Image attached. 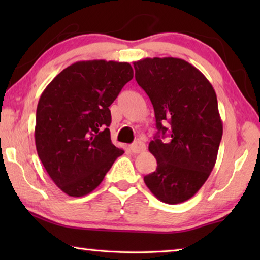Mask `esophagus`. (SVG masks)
<instances>
[{
	"label": "esophagus",
	"mask_w": 260,
	"mask_h": 260,
	"mask_svg": "<svg viewBox=\"0 0 260 260\" xmlns=\"http://www.w3.org/2000/svg\"><path fill=\"white\" fill-rule=\"evenodd\" d=\"M128 148L133 153H139L146 150V144H144L142 141H135V142L132 143Z\"/></svg>",
	"instance_id": "obj_1"
}]
</instances>
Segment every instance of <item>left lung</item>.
Segmentation results:
<instances>
[{
  "label": "left lung",
  "mask_w": 260,
  "mask_h": 260,
  "mask_svg": "<svg viewBox=\"0 0 260 260\" xmlns=\"http://www.w3.org/2000/svg\"><path fill=\"white\" fill-rule=\"evenodd\" d=\"M133 64L158 129L149 143L157 169L143 180L159 201L182 203L200 190L217 160L222 138L217 95L204 74L183 59L155 57ZM166 135L169 140L162 141Z\"/></svg>",
  "instance_id": "obj_1"
}]
</instances>
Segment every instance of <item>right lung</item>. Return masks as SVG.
Segmentation results:
<instances>
[{
	"label": "right lung",
	"instance_id": "right-lung-1",
	"mask_svg": "<svg viewBox=\"0 0 260 260\" xmlns=\"http://www.w3.org/2000/svg\"><path fill=\"white\" fill-rule=\"evenodd\" d=\"M133 79L129 63L77 61L46 87L39 100L35 146L52 181L72 197L103 181L124 150L113 146L109 107Z\"/></svg>",
	"mask_w": 260,
	"mask_h": 260
}]
</instances>
